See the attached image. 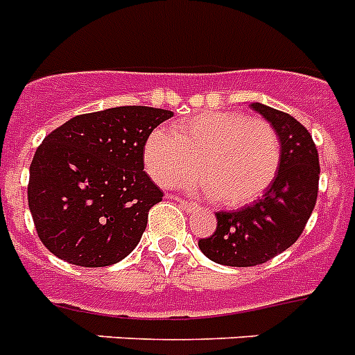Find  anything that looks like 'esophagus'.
Wrapping results in <instances>:
<instances>
[{"label":"esophagus","mask_w":355,"mask_h":355,"mask_svg":"<svg viewBox=\"0 0 355 355\" xmlns=\"http://www.w3.org/2000/svg\"><path fill=\"white\" fill-rule=\"evenodd\" d=\"M177 202L180 204V207H182L184 211H187V213H193V211H197V209H198L197 204L187 202V200H178V198H177Z\"/></svg>","instance_id":"obj_1"}]
</instances>
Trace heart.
I'll return each mask as SVG.
<instances>
[{"mask_svg": "<svg viewBox=\"0 0 355 355\" xmlns=\"http://www.w3.org/2000/svg\"><path fill=\"white\" fill-rule=\"evenodd\" d=\"M144 164L151 178L171 187L186 184L223 206L241 207L268 191L281 168L277 131L261 118L237 111H207L178 122L171 132L155 129L144 144Z\"/></svg>", "mask_w": 355, "mask_h": 355, "instance_id": "heart-1", "label": "heart"}]
</instances>
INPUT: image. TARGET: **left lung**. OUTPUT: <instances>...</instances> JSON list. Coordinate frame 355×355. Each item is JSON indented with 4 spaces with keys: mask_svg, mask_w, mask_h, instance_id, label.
<instances>
[{
    "mask_svg": "<svg viewBox=\"0 0 355 355\" xmlns=\"http://www.w3.org/2000/svg\"><path fill=\"white\" fill-rule=\"evenodd\" d=\"M279 135L281 168L259 200L233 211H218L217 230L200 239L207 259L224 266H257L292 246L312 215L319 187V155L308 129L286 112L253 102Z\"/></svg>",
    "mask_w": 355,
    "mask_h": 355,
    "instance_id": "obj_1",
    "label": "left lung"
}]
</instances>
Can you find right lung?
Wrapping results in <instances>:
<instances>
[{
    "label": "right lung",
    "mask_w": 355,
    "mask_h": 355,
    "mask_svg": "<svg viewBox=\"0 0 355 355\" xmlns=\"http://www.w3.org/2000/svg\"><path fill=\"white\" fill-rule=\"evenodd\" d=\"M173 116L123 105L80 114L36 149L28 209L37 237L58 259L85 268L116 264L137 248L162 191L144 171V144Z\"/></svg>",
    "instance_id": "obj_1"
}]
</instances>
